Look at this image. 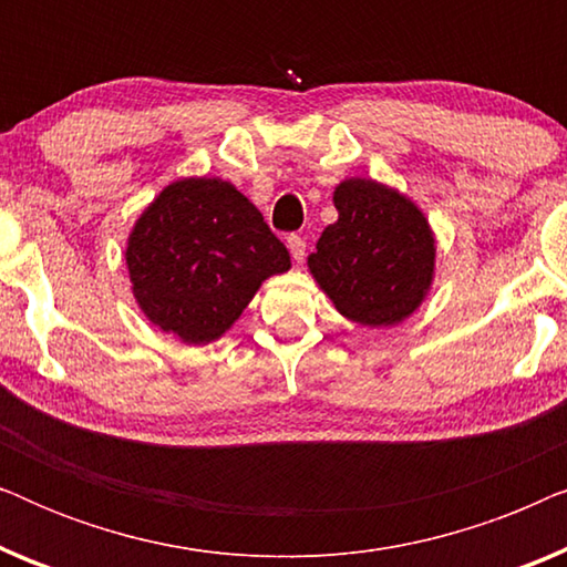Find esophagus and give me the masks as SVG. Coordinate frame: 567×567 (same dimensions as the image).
Listing matches in <instances>:
<instances>
[{
  "mask_svg": "<svg viewBox=\"0 0 567 567\" xmlns=\"http://www.w3.org/2000/svg\"><path fill=\"white\" fill-rule=\"evenodd\" d=\"M286 245H289L293 260H297V262L305 260V255H307V243H305V239H301L299 235H291L289 239H286Z\"/></svg>",
  "mask_w": 567,
  "mask_h": 567,
  "instance_id": "esophagus-1",
  "label": "esophagus"
}]
</instances>
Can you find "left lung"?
<instances>
[{
	"label": "left lung",
	"mask_w": 567,
	"mask_h": 567,
	"mask_svg": "<svg viewBox=\"0 0 567 567\" xmlns=\"http://www.w3.org/2000/svg\"><path fill=\"white\" fill-rule=\"evenodd\" d=\"M338 221L324 227L309 274L348 320L390 328L415 312L433 281L436 239L421 208L394 188L348 177L332 193Z\"/></svg>",
	"instance_id": "1"
}]
</instances>
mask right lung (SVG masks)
Masks as SVG:
<instances>
[{
	"label": "right lung",
	"mask_w": 567,
	"mask_h": 567,
	"mask_svg": "<svg viewBox=\"0 0 567 567\" xmlns=\"http://www.w3.org/2000/svg\"><path fill=\"white\" fill-rule=\"evenodd\" d=\"M131 289L162 332L188 346L221 338L266 278L291 268L262 214L219 177L169 183L128 235Z\"/></svg>",
	"instance_id": "obj_1"
}]
</instances>
